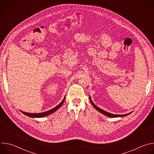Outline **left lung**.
I'll return each instance as SVG.
<instances>
[{
  "mask_svg": "<svg viewBox=\"0 0 154 154\" xmlns=\"http://www.w3.org/2000/svg\"><path fill=\"white\" fill-rule=\"evenodd\" d=\"M90 102H91V104L93 105V106H94V107L97 109V111H99V112H100L101 113H102V114H103L104 115H105V116H108V117H110V118L124 117V116H127V115H130V113H132V112H130V113H129L125 114V115H115V114H112V113H108V112H106V111H104L103 109H102L101 108H99L97 106H96V105L93 103V100H91V97H90Z\"/></svg>",
  "mask_w": 154,
  "mask_h": 154,
  "instance_id": "1",
  "label": "left lung"
}]
</instances>
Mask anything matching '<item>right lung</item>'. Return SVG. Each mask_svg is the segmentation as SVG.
<instances>
[{
    "label": "right lung",
    "mask_w": 154,
    "mask_h": 154,
    "mask_svg": "<svg viewBox=\"0 0 154 154\" xmlns=\"http://www.w3.org/2000/svg\"><path fill=\"white\" fill-rule=\"evenodd\" d=\"M64 100H65V96H64V99H63V100H62L57 106H56L55 108H54L50 109V110L47 111V112H46L40 113H26V112H23V111H20V112H21L22 113H23V114H24L25 115H26V116H29V117H30V118H38L45 117V116H48V115H51V114H52V113L55 112L57 110V109L63 105V103Z\"/></svg>",
    "instance_id": "1"
}]
</instances>
